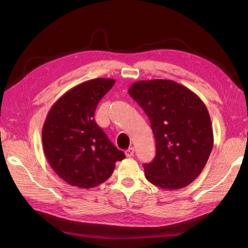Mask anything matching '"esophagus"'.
Instances as JSON below:
<instances>
[{
	"mask_svg": "<svg viewBox=\"0 0 248 248\" xmlns=\"http://www.w3.org/2000/svg\"><path fill=\"white\" fill-rule=\"evenodd\" d=\"M125 155H127L128 157H131V156H133V155H134V148L133 147H131V148H129L128 150H125Z\"/></svg>",
	"mask_w": 248,
	"mask_h": 248,
	"instance_id": "obj_1",
	"label": "esophagus"
}]
</instances>
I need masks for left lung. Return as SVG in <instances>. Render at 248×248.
<instances>
[{
  "label": "left lung",
  "mask_w": 248,
  "mask_h": 248,
  "mask_svg": "<svg viewBox=\"0 0 248 248\" xmlns=\"http://www.w3.org/2000/svg\"><path fill=\"white\" fill-rule=\"evenodd\" d=\"M129 94L148 116L155 139V159L144 165L147 180L165 189L188 186L202 171L213 148L204 103L171 80L135 82Z\"/></svg>",
  "instance_id": "left-lung-1"
}]
</instances>
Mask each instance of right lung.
Wrapping results in <instances>:
<instances>
[{
	"label": "right lung",
	"instance_id": "obj_1",
	"mask_svg": "<svg viewBox=\"0 0 248 248\" xmlns=\"http://www.w3.org/2000/svg\"><path fill=\"white\" fill-rule=\"evenodd\" d=\"M115 84L98 78L71 88L46 115L43 145L57 176L73 186L91 188L112 175L115 163L125 155L112 144L94 121L100 100Z\"/></svg>",
	"mask_w": 248,
	"mask_h": 248
}]
</instances>
